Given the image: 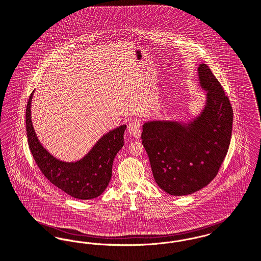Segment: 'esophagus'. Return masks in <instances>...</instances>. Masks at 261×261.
<instances>
[{
    "instance_id": "34e87169",
    "label": "esophagus",
    "mask_w": 261,
    "mask_h": 261,
    "mask_svg": "<svg viewBox=\"0 0 261 261\" xmlns=\"http://www.w3.org/2000/svg\"><path fill=\"white\" fill-rule=\"evenodd\" d=\"M128 132L131 136L139 138L141 135V123L138 120H132L128 125Z\"/></svg>"
}]
</instances>
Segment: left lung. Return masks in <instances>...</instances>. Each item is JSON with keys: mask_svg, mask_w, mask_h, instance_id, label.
<instances>
[{"mask_svg": "<svg viewBox=\"0 0 261 261\" xmlns=\"http://www.w3.org/2000/svg\"><path fill=\"white\" fill-rule=\"evenodd\" d=\"M206 102L189 123L154 120L144 123L142 144L149 155L153 178L167 193H194L217 175L230 147L232 108L206 64L198 67Z\"/></svg>", "mask_w": 261, "mask_h": 261, "instance_id": "1", "label": "left lung"}]
</instances>
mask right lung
Masks as SVG:
<instances>
[{"mask_svg":"<svg viewBox=\"0 0 261 261\" xmlns=\"http://www.w3.org/2000/svg\"><path fill=\"white\" fill-rule=\"evenodd\" d=\"M33 92L28 101L25 123L29 147L36 165L51 184L72 197L88 200L99 196L108 187L113 160L124 145L123 135L126 125L103 135L80 161L62 162L47 152L35 134L31 114Z\"/></svg>","mask_w":261,"mask_h":261,"instance_id":"1","label":"right lung"}]
</instances>
